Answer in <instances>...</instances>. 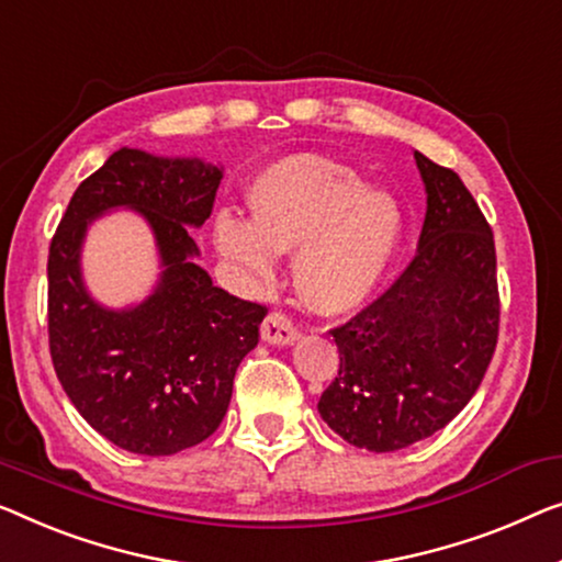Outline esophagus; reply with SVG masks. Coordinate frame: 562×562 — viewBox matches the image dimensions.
I'll list each match as a JSON object with an SVG mask.
<instances>
[{
    "instance_id": "34e87169",
    "label": "esophagus",
    "mask_w": 562,
    "mask_h": 562,
    "mask_svg": "<svg viewBox=\"0 0 562 562\" xmlns=\"http://www.w3.org/2000/svg\"><path fill=\"white\" fill-rule=\"evenodd\" d=\"M262 338L270 346H290L300 338V330L284 313H270L262 323Z\"/></svg>"
}]
</instances>
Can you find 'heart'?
I'll return each instance as SVG.
<instances>
[{
    "label": "heart",
    "instance_id": "heart-1",
    "mask_svg": "<svg viewBox=\"0 0 562 562\" xmlns=\"http://www.w3.org/2000/svg\"><path fill=\"white\" fill-rule=\"evenodd\" d=\"M252 222L222 212L212 237L224 259L267 278L278 252H295V288L307 307L340 315L361 307L389 272L401 237L396 201L348 166L292 156L247 191Z\"/></svg>",
    "mask_w": 562,
    "mask_h": 562
}]
</instances>
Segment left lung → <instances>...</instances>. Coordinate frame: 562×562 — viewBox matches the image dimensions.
<instances>
[{"instance_id":"8db88e82","label":"left lung","mask_w":562,"mask_h":562,"mask_svg":"<svg viewBox=\"0 0 562 562\" xmlns=\"http://www.w3.org/2000/svg\"><path fill=\"white\" fill-rule=\"evenodd\" d=\"M426 187L416 257L356 317L333 328L335 381L317 412L338 437L396 451L443 429L474 396L495 356V237L462 179L414 150Z\"/></svg>"}]
</instances>
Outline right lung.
I'll return each instance as SVG.
<instances>
[{
    "mask_svg": "<svg viewBox=\"0 0 562 562\" xmlns=\"http://www.w3.org/2000/svg\"><path fill=\"white\" fill-rule=\"evenodd\" d=\"M222 169L201 158L121 148L75 189L47 257V333L57 379L93 429L133 454L169 457L212 437L234 373L259 340L267 307L214 288L189 227L214 209ZM138 211L155 229L165 272L136 308L87 295L79 249L108 207Z\"/></svg>",
    "mask_w": 562,
    "mask_h": 562,
    "instance_id": "obj_1",
    "label": "right lung"
}]
</instances>
